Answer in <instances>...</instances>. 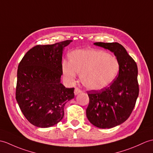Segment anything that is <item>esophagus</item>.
Returning <instances> with one entry per match:
<instances>
[{
  "label": "esophagus",
  "mask_w": 153,
  "mask_h": 153,
  "mask_svg": "<svg viewBox=\"0 0 153 153\" xmlns=\"http://www.w3.org/2000/svg\"><path fill=\"white\" fill-rule=\"evenodd\" d=\"M81 93V91L79 89V88H76L75 90H74V94H75V95H77L79 94V93Z\"/></svg>",
  "instance_id": "1"
}]
</instances>
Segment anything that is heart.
<instances>
[{
	"label": "heart",
	"mask_w": 153,
	"mask_h": 153,
	"mask_svg": "<svg viewBox=\"0 0 153 153\" xmlns=\"http://www.w3.org/2000/svg\"><path fill=\"white\" fill-rule=\"evenodd\" d=\"M70 62L64 60L62 72L67 82L73 84L77 74L84 86L100 90L111 85L118 75L120 64L115 56L95 49H77L70 53Z\"/></svg>",
	"instance_id": "b5f03b06"
}]
</instances>
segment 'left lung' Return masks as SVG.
I'll return each instance as SVG.
<instances>
[{
    "instance_id": "1",
    "label": "left lung",
    "mask_w": 153,
    "mask_h": 153,
    "mask_svg": "<svg viewBox=\"0 0 153 153\" xmlns=\"http://www.w3.org/2000/svg\"><path fill=\"white\" fill-rule=\"evenodd\" d=\"M94 45L114 53L120 64L119 75L108 87L87 91L88 120L100 128H111L123 123L132 113L139 94L137 66L125 48L117 42H96Z\"/></svg>"
}]
</instances>
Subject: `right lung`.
I'll return each mask as SVG.
<instances>
[{"instance_id":"add662e5","label":"right lung","mask_w":153,"mask_h":153,"mask_svg":"<svg viewBox=\"0 0 153 153\" xmlns=\"http://www.w3.org/2000/svg\"><path fill=\"white\" fill-rule=\"evenodd\" d=\"M72 42L34 46L19 64L16 98L24 116L35 126L56 125L63 118L66 103L74 98V88L60 83L62 51Z\"/></svg>"}]
</instances>
